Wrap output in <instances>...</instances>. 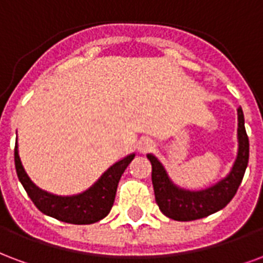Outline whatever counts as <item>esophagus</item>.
<instances>
[{
    "mask_svg": "<svg viewBox=\"0 0 263 263\" xmlns=\"http://www.w3.org/2000/svg\"><path fill=\"white\" fill-rule=\"evenodd\" d=\"M153 149H155V142L149 139V138L141 139L139 143H138V151L142 152V153H146V152H151Z\"/></svg>",
    "mask_w": 263,
    "mask_h": 263,
    "instance_id": "34e87169",
    "label": "esophagus"
}]
</instances>
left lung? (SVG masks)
Returning a JSON list of instances; mask_svg holds the SVG:
<instances>
[{
    "label": "left lung",
    "mask_w": 263,
    "mask_h": 263,
    "mask_svg": "<svg viewBox=\"0 0 263 263\" xmlns=\"http://www.w3.org/2000/svg\"><path fill=\"white\" fill-rule=\"evenodd\" d=\"M238 155L230 174L205 191L191 192L177 188L156 157L147 155L152 163V184L160 211L173 220L190 221L202 219L223 209L233 199L246 173L250 157V141L244 126L242 108H238Z\"/></svg>",
    "instance_id": "1"
}]
</instances>
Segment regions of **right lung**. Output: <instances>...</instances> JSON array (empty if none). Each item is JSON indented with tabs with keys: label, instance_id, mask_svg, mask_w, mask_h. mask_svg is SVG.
<instances>
[{
	"label": "right lung",
	"instance_id": "add662e5",
	"mask_svg": "<svg viewBox=\"0 0 263 263\" xmlns=\"http://www.w3.org/2000/svg\"><path fill=\"white\" fill-rule=\"evenodd\" d=\"M134 157L135 155H129L110 167L102 178L86 192L75 196H57L42 191L30 181L17 155V143L15 145V167L17 178L22 182L25 191L28 192L33 203L44 215L71 224H92L102 220L110 213L116 199L118 181Z\"/></svg>",
	"mask_w": 263,
	"mask_h": 263
}]
</instances>
